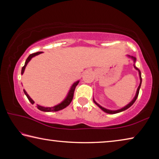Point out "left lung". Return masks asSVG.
Here are the masks:
<instances>
[{"instance_id":"1","label":"left lung","mask_w":159,"mask_h":159,"mask_svg":"<svg viewBox=\"0 0 159 159\" xmlns=\"http://www.w3.org/2000/svg\"><path fill=\"white\" fill-rule=\"evenodd\" d=\"M131 57L133 59H134V62H135V60H136V58H135V57H133V56H131ZM134 67L135 68V70H137L138 71H139V76H140V85H139V86H138V89H137V92H136V94H135V97H134V99H133L132 101H131V102H130L129 104L127 105V106H126L125 107H124V108H121V109H120V110H117V111H110V110H108V109H106V108H103L102 106H101L99 104H98V103L95 102V101L93 99V101H94V102L96 103V104L99 106V107L102 110V111H103L104 112H107V113H109V114H115V113H117V112H122V111H125V110H126L127 108H129V107H131V106L134 104V102H135V100L137 99V98H138V94H139V90H140V85H141V83H142V77H141V72H140V71L138 70V69L137 68V67H135V66H134Z\"/></svg>"}]
</instances>
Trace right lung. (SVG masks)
Here are the masks:
<instances>
[{
	"instance_id": "obj_1",
	"label": "right lung",
	"mask_w": 159,
	"mask_h": 159,
	"mask_svg": "<svg viewBox=\"0 0 159 159\" xmlns=\"http://www.w3.org/2000/svg\"><path fill=\"white\" fill-rule=\"evenodd\" d=\"M42 52H37V53H32L30 54L29 56L28 57V58L26 59V60H25V65L24 67H22V70H21V74H24V70H25V67H26L27 64L28 63V62L30 61V60H31L32 57H33L34 56H37V55H39L40 53H42ZM79 81H77L76 83H74L73 85L71 86V88L70 89V92H69V94L67 95V97L66 99L63 101V102L62 103H60V104L57 105L56 106H53V107H49V108H47V107H43V106H39L37 105V108H38L39 110H40V111H44V112H51V111H60V110H62L63 108H65L67 107V106L70 105V103L71 102L72 99H73V97H74V90H75V88H76V87L77 86V85L79 84ZM24 92L25 94L26 95L27 98L28 99V100L30 101V102L32 103V104H33V103H34V101L31 99V98L29 97V95H28L27 94V92L25 91V89H24Z\"/></svg>"
}]
</instances>
